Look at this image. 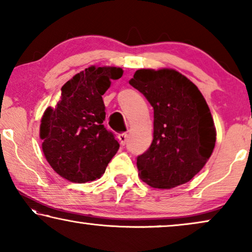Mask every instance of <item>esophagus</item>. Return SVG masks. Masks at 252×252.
Segmentation results:
<instances>
[{
  "instance_id": "34e87169",
  "label": "esophagus",
  "mask_w": 252,
  "mask_h": 252,
  "mask_svg": "<svg viewBox=\"0 0 252 252\" xmlns=\"http://www.w3.org/2000/svg\"><path fill=\"white\" fill-rule=\"evenodd\" d=\"M118 138L120 141V144L125 145L126 142H127V138H128V135H127L126 133H122V134L118 135Z\"/></svg>"
}]
</instances>
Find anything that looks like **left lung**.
Returning a JSON list of instances; mask_svg holds the SVG:
<instances>
[{"label":"left lung","instance_id":"left-lung-1","mask_svg":"<svg viewBox=\"0 0 252 252\" xmlns=\"http://www.w3.org/2000/svg\"><path fill=\"white\" fill-rule=\"evenodd\" d=\"M129 84L153 108V141L137 157L141 180L170 189L192 180L216 143L209 107L198 87L174 69H140Z\"/></svg>","mask_w":252,"mask_h":252}]
</instances>
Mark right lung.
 <instances>
[{"label":"right lung","mask_w":252,"mask_h":252,"mask_svg":"<svg viewBox=\"0 0 252 252\" xmlns=\"http://www.w3.org/2000/svg\"><path fill=\"white\" fill-rule=\"evenodd\" d=\"M123 72L118 67L86 68L61 87L56 109L45 110L39 128L42 149L61 177L75 183L100 178L117 153L118 141L103 125L102 95Z\"/></svg>","instance_id":"add662e5"}]
</instances>
